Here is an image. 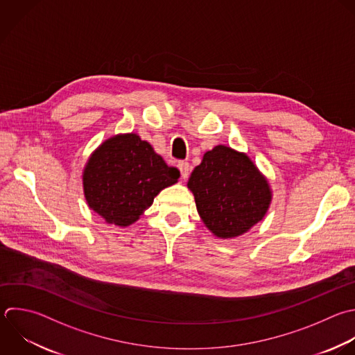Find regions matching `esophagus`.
Wrapping results in <instances>:
<instances>
[{
	"label": "esophagus",
	"instance_id": "esophagus-1",
	"mask_svg": "<svg viewBox=\"0 0 355 355\" xmlns=\"http://www.w3.org/2000/svg\"><path fill=\"white\" fill-rule=\"evenodd\" d=\"M178 168H179V171H180L182 179H187V176H189V171H190V165H189V162L180 161V162L178 164Z\"/></svg>",
	"mask_w": 355,
	"mask_h": 355
}]
</instances>
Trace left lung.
<instances>
[{"mask_svg":"<svg viewBox=\"0 0 355 355\" xmlns=\"http://www.w3.org/2000/svg\"><path fill=\"white\" fill-rule=\"evenodd\" d=\"M187 187L201 220L222 240L247 233L263 219L272 202L266 176L245 153L223 144L204 154Z\"/></svg>","mask_w":355,"mask_h":355,"instance_id":"8db88e82","label":"left lung"}]
</instances>
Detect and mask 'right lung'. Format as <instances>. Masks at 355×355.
<instances>
[{"label": "right lung", "instance_id": "add662e5", "mask_svg": "<svg viewBox=\"0 0 355 355\" xmlns=\"http://www.w3.org/2000/svg\"><path fill=\"white\" fill-rule=\"evenodd\" d=\"M171 168L151 144L136 133L107 139L89 157L83 169L87 205L107 223L126 227L140 219L161 190L178 183Z\"/></svg>", "mask_w": 355, "mask_h": 355}]
</instances>
